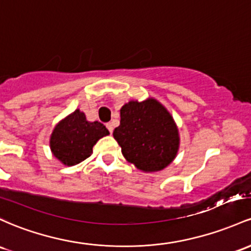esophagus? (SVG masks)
<instances>
[{"mask_svg":"<svg viewBox=\"0 0 251 251\" xmlns=\"http://www.w3.org/2000/svg\"><path fill=\"white\" fill-rule=\"evenodd\" d=\"M106 126H107V128H108V131L112 133V132H113V124L112 123H107Z\"/></svg>","mask_w":251,"mask_h":251,"instance_id":"1","label":"esophagus"}]
</instances>
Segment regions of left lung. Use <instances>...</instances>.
<instances>
[{"mask_svg": "<svg viewBox=\"0 0 251 251\" xmlns=\"http://www.w3.org/2000/svg\"><path fill=\"white\" fill-rule=\"evenodd\" d=\"M113 137L128 162L143 172L169 166L178 150V131L169 112L158 101H130L120 109V125Z\"/></svg>", "mask_w": 251, "mask_h": 251, "instance_id": "left-lung-1", "label": "left lung"}]
</instances>
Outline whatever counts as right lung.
Instances as JSON below:
<instances>
[{"label":"right lung","mask_w":251,"mask_h":251,"mask_svg":"<svg viewBox=\"0 0 251 251\" xmlns=\"http://www.w3.org/2000/svg\"><path fill=\"white\" fill-rule=\"evenodd\" d=\"M108 134L109 131L103 124L89 123L84 113L76 109L54 127L50 147L63 164L75 166L92 155L96 142Z\"/></svg>","instance_id":"add662e5"}]
</instances>
